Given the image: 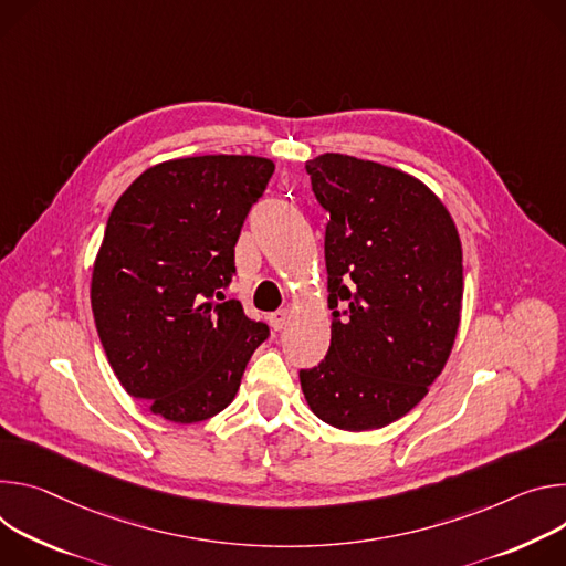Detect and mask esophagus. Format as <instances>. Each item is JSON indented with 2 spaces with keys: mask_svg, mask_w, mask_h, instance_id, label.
I'll return each mask as SVG.
<instances>
[{
  "mask_svg": "<svg viewBox=\"0 0 566 566\" xmlns=\"http://www.w3.org/2000/svg\"><path fill=\"white\" fill-rule=\"evenodd\" d=\"M287 319H290V312L287 310H276V312H272V315H270V324H272L274 331H283Z\"/></svg>",
  "mask_w": 566,
  "mask_h": 566,
  "instance_id": "1",
  "label": "esophagus"
}]
</instances>
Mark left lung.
<instances>
[{"label":"left lung","instance_id":"left-lung-1","mask_svg":"<svg viewBox=\"0 0 566 566\" xmlns=\"http://www.w3.org/2000/svg\"><path fill=\"white\" fill-rule=\"evenodd\" d=\"M326 224L331 348L301 368L324 422L380 429L409 413L441 375L461 319L459 231L416 177L348 155L305 164Z\"/></svg>","mask_w":566,"mask_h":566}]
</instances>
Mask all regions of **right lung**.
I'll list each match as a JSON object with an SVG mask.
<instances>
[{
    "label": "right lung",
    "instance_id": "right-lung-1",
    "mask_svg": "<svg viewBox=\"0 0 566 566\" xmlns=\"http://www.w3.org/2000/svg\"><path fill=\"white\" fill-rule=\"evenodd\" d=\"M274 164L205 155L157 164L114 205L92 272L107 361L133 398L172 422H200L235 396L270 328L224 298L249 209Z\"/></svg>",
    "mask_w": 566,
    "mask_h": 566
}]
</instances>
